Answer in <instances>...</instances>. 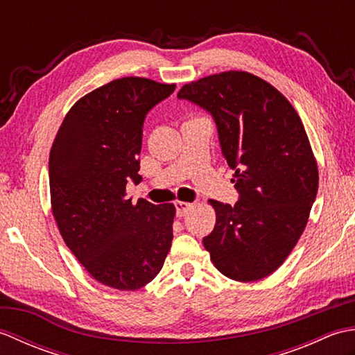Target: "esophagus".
<instances>
[{
    "label": "esophagus",
    "mask_w": 355,
    "mask_h": 355,
    "mask_svg": "<svg viewBox=\"0 0 355 355\" xmlns=\"http://www.w3.org/2000/svg\"><path fill=\"white\" fill-rule=\"evenodd\" d=\"M173 206H175L177 216H184L193 207V205H191V202H186V201H175L173 202Z\"/></svg>",
    "instance_id": "obj_1"
}]
</instances>
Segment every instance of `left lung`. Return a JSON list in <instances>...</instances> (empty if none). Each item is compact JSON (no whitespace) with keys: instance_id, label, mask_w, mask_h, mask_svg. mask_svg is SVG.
I'll use <instances>...</instances> for the list:
<instances>
[{"instance_id":"1","label":"left lung","mask_w":355,"mask_h":355,"mask_svg":"<svg viewBox=\"0 0 355 355\" xmlns=\"http://www.w3.org/2000/svg\"><path fill=\"white\" fill-rule=\"evenodd\" d=\"M178 99L214 117L239 193L235 206L209 200L216 223L202 244L224 276L259 281L297 244L318 195V163L302 120L275 87L247 71L191 82Z\"/></svg>"}]
</instances>
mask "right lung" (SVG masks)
<instances>
[{
    "instance_id": "add662e5",
    "label": "right lung",
    "mask_w": 355,
    "mask_h": 355,
    "mask_svg": "<svg viewBox=\"0 0 355 355\" xmlns=\"http://www.w3.org/2000/svg\"><path fill=\"white\" fill-rule=\"evenodd\" d=\"M175 84L111 80L73 105L49 160L51 210L67 247L97 282L122 291L149 284L171 250L173 205L126 198L141 182L143 122Z\"/></svg>"
}]
</instances>
